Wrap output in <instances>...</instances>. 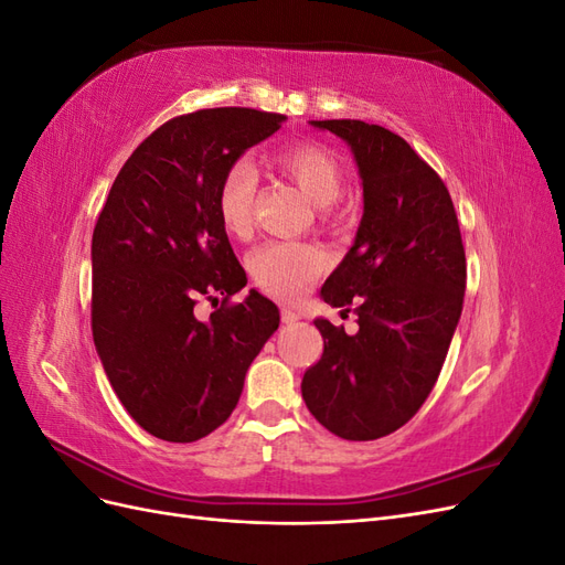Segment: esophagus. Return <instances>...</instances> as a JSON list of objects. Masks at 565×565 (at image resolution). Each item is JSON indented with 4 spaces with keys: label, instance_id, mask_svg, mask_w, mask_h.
Returning <instances> with one entry per match:
<instances>
[{
    "label": "esophagus",
    "instance_id": "34e87169",
    "mask_svg": "<svg viewBox=\"0 0 565 565\" xmlns=\"http://www.w3.org/2000/svg\"><path fill=\"white\" fill-rule=\"evenodd\" d=\"M280 316H282V322H285V324H295V322L301 320V313H297L295 309H282Z\"/></svg>",
    "mask_w": 565,
    "mask_h": 565
}]
</instances>
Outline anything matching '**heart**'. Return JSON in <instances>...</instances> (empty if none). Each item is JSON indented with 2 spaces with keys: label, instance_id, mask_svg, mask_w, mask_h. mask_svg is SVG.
I'll return each mask as SVG.
<instances>
[{
  "label": "heart",
  "instance_id": "heart-1",
  "mask_svg": "<svg viewBox=\"0 0 565 565\" xmlns=\"http://www.w3.org/2000/svg\"><path fill=\"white\" fill-rule=\"evenodd\" d=\"M280 172L292 179L306 198H311L320 207L332 204L344 179L337 160L328 150L313 143H297L278 150L270 158ZM254 195H256V172L245 160L235 162L221 179L216 195V212L221 228L237 241H247L254 228ZM328 266L324 252L306 243H266L254 249L247 259V268L256 287L266 295L292 301L306 295V289Z\"/></svg>",
  "mask_w": 565,
  "mask_h": 565
}]
</instances>
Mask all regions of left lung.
I'll list each match as a JSON object with an SVG mask.
<instances>
[{"label": "left lung", "mask_w": 565, "mask_h": 565, "mask_svg": "<svg viewBox=\"0 0 565 565\" xmlns=\"http://www.w3.org/2000/svg\"><path fill=\"white\" fill-rule=\"evenodd\" d=\"M344 141L363 185V218L320 297L358 316L347 334L316 318L324 339L301 396L339 438L374 440L429 396L461 316L467 259L446 183L405 139L361 119H311Z\"/></svg>", "instance_id": "left-lung-1"}]
</instances>
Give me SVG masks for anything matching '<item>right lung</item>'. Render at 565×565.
<instances>
[{
  "mask_svg": "<svg viewBox=\"0 0 565 565\" xmlns=\"http://www.w3.org/2000/svg\"><path fill=\"white\" fill-rule=\"evenodd\" d=\"M252 108L169 119L119 169L92 237V332L134 422L169 443L200 440L241 401L245 374L278 330V306L249 289L216 212L243 152L285 122ZM224 296L210 321L192 309Z\"/></svg>",
  "mask_w": 565,
  "mask_h": 565,
  "instance_id": "1",
  "label": "right lung"
}]
</instances>
